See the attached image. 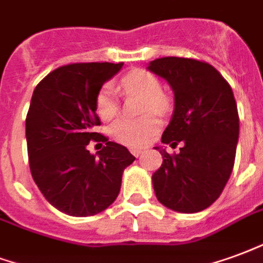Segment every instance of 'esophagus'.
<instances>
[{
    "label": "esophagus",
    "mask_w": 263,
    "mask_h": 263,
    "mask_svg": "<svg viewBox=\"0 0 263 263\" xmlns=\"http://www.w3.org/2000/svg\"><path fill=\"white\" fill-rule=\"evenodd\" d=\"M142 152H143V151H142V149H135V147H132V149H131V153H132V155H134V156H135V157L139 156V155H141Z\"/></svg>",
    "instance_id": "esophagus-1"
}]
</instances>
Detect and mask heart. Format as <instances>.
<instances>
[{"mask_svg":"<svg viewBox=\"0 0 263 263\" xmlns=\"http://www.w3.org/2000/svg\"><path fill=\"white\" fill-rule=\"evenodd\" d=\"M121 89L125 93H139L146 97L143 104L145 112H157L163 114L168 108V100L161 95L160 81L152 72L145 69H135L126 73L121 79ZM97 116L103 121H110L118 112L116 92L110 85H106L100 89L96 97ZM160 128V120L156 116L143 117L141 120H129L121 118L112 124L111 138L118 143L125 146L139 147L151 141L156 135Z\"/></svg>","mask_w":263,"mask_h":263,"instance_id":"1","label":"heart"}]
</instances>
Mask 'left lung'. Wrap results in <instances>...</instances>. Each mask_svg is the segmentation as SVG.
Instances as JSON below:
<instances>
[{
  "mask_svg": "<svg viewBox=\"0 0 263 263\" xmlns=\"http://www.w3.org/2000/svg\"><path fill=\"white\" fill-rule=\"evenodd\" d=\"M147 69L166 79L174 93V111L161 142L178 155L163 156L152 182L157 201L180 213H196L213 203L234 167L240 134L237 103L230 85L208 62L164 57Z\"/></svg>",
  "mask_w": 263,
  "mask_h": 263,
  "instance_id": "8db88e82",
  "label": "left lung"
}]
</instances>
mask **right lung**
Wrapping results in <instances>:
<instances>
[{"label":"right lung","instance_id":"1","mask_svg":"<svg viewBox=\"0 0 263 263\" xmlns=\"http://www.w3.org/2000/svg\"><path fill=\"white\" fill-rule=\"evenodd\" d=\"M122 62H83L57 68L33 92L26 117L30 173L44 198L62 213L86 217L116 201L122 173L135 160L125 146L95 132L97 93ZM90 140L106 146L96 155Z\"/></svg>","mask_w":263,"mask_h":263}]
</instances>
